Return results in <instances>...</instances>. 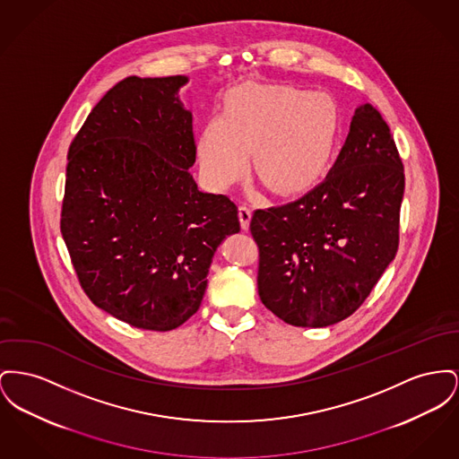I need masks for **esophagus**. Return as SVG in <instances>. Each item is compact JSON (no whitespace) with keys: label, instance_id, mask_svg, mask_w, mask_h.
Wrapping results in <instances>:
<instances>
[{"label":"esophagus","instance_id":"obj_1","mask_svg":"<svg viewBox=\"0 0 459 459\" xmlns=\"http://www.w3.org/2000/svg\"><path fill=\"white\" fill-rule=\"evenodd\" d=\"M251 208L247 204H241L239 206V220H241V227L244 230L249 227V220H251Z\"/></svg>","mask_w":459,"mask_h":459}]
</instances>
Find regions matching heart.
<instances>
[{"label": "heart", "mask_w": 459, "mask_h": 459, "mask_svg": "<svg viewBox=\"0 0 459 459\" xmlns=\"http://www.w3.org/2000/svg\"><path fill=\"white\" fill-rule=\"evenodd\" d=\"M342 130L336 102L288 84H249L232 93L223 116L204 125L197 158L206 180L229 187L246 169L277 194L314 186L334 158Z\"/></svg>", "instance_id": "1"}]
</instances>
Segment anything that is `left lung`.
<instances>
[{
  "instance_id": "1",
  "label": "left lung",
  "mask_w": 459,
  "mask_h": 459,
  "mask_svg": "<svg viewBox=\"0 0 459 459\" xmlns=\"http://www.w3.org/2000/svg\"><path fill=\"white\" fill-rule=\"evenodd\" d=\"M403 195L394 136L377 108L362 104L323 182L298 201L253 213L262 303L291 325L347 319L395 258Z\"/></svg>"
}]
</instances>
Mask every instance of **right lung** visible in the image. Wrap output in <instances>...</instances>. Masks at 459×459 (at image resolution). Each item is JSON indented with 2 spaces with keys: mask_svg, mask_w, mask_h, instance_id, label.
<instances>
[{
  "mask_svg": "<svg viewBox=\"0 0 459 459\" xmlns=\"http://www.w3.org/2000/svg\"><path fill=\"white\" fill-rule=\"evenodd\" d=\"M187 76H130L88 114L67 156L60 230L84 293L112 317L171 331L203 301L238 206L197 189Z\"/></svg>",
  "mask_w": 459,
  "mask_h": 459,
  "instance_id": "add662e5",
  "label": "right lung"
}]
</instances>
